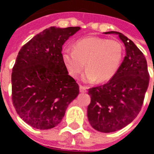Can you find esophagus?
<instances>
[{"mask_svg": "<svg viewBox=\"0 0 154 154\" xmlns=\"http://www.w3.org/2000/svg\"><path fill=\"white\" fill-rule=\"evenodd\" d=\"M80 92L81 93H86L87 92V88L83 85H80Z\"/></svg>", "mask_w": 154, "mask_h": 154, "instance_id": "1", "label": "esophagus"}]
</instances>
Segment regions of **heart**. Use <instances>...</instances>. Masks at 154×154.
<instances>
[{"label":"heart","instance_id":"b5f03b06","mask_svg":"<svg viewBox=\"0 0 154 154\" xmlns=\"http://www.w3.org/2000/svg\"><path fill=\"white\" fill-rule=\"evenodd\" d=\"M124 57V47L117 40L88 37L78 40L75 48H65L62 60L68 72L77 77L85 68L86 82H109L117 74Z\"/></svg>","mask_w":154,"mask_h":154}]
</instances>
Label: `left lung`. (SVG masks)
<instances>
[{
    "label": "left lung",
    "mask_w": 154,
    "mask_h": 154,
    "mask_svg": "<svg viewBox=\"0 0 154 154\" xmlns=\"http://www.w3.org/2000/svg\"><path fill=\"white\" fill-rule=\"evenodd\" d=\"M125 57L117 74L106 84L89 89L91 101L87 108L89 124L102 133H112L131 123L143 105L149 82L147 61L136 45L121 32Z\"/></svg>",
    "instance_id": "left-lung-1"
}]
</instances>
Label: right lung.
<instances>
[{"instance_id": "right-lung-1", "label": "right lung", "mask_w": 154, "mask_h": 154, "mask_svg": "<svg viewBox=\"0 0 154 154\" xmlns=\"http://www.w3.org/2000/svg\"><path fill=\"white\" fill-rule=\"evenodd\" d=\"M80 27H50L33 37L18 53L12 72V100L30 126L49 129L65 116L79 94L62 60V45Z\"/></svg>"}]
</instances>
